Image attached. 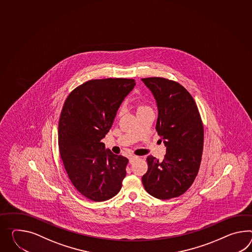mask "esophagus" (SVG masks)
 <instances>
[{
    "instance_id": "34e87169",
    "label": "esophagus",
    "mask_w": 252,
    "mask_h": 252,
    "mask_svg": "<svg viewBox=\"0 0 252 252\" xmlns=\"http://www.w3.org/2000/svg\"><path fill=\"white\" fill-rule=\"evenodd\" d=\"M138 158H139L138 157L132 156V157H130V158H129V163H130V164H133V163H135V161H136Z\"/></svg>"
}]
</instances>
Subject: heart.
Masks as SVG:
<instances>
[{
  "label": "heart",
  "instance_id": "1",
  "mask_svg": "<svg viewBox=\"0 0 252 252\" xmlns=\"http://www.w3.org/2000/svg\"><path fill=\"white\" fill-rule=\"evenodd\" d=\"M148 108H149V106L147 105V104H140L138 105V109L137 110L139 112V111L145 110V109H148ZM121 113H122V111H120L119 114H121Z\"/></svg>",
  "mask_w": 252,
  "mask_h": 252
}]
</instances>
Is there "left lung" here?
Masks as SVG:
<instances>
[{
  "instance_id": "left-lung-1",
  "label": "left lung",
  "mask_w": 252,
  "mask_h": 252,
  "mask_svg": "<svg viewBox=\"0 0 252 252\" xmlns=\"http://www.w3.org/2000/svg\"><path fill=\"white\" fill-rule=\"evenodd\" d=\"M142 81L157 101L156 129L166 148L162 161L148 156L142 183L151 196L170 199L184 194L198 173L204 143L202 120L192 95L178 82L163 77Z\"/></svg>"
}]
</instances>
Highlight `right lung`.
<instances>
[{"label": "right lung", "mask_w": 252, "mask_h": 252, "mask_svg": "<svg viewBox=\"0 0 252 252\" xmlns=\"http://www.w3.org/2000/svg\"><path fill=\"white\" fill-rule=\"evenodd\" d=\"M134 79L87 81L69 94L58 126V147L64 168L77 191L93 201H104L122 188L128 159L105 149L109 132Z\"/></svg>", "instance_id": "1"}]
</instances>
